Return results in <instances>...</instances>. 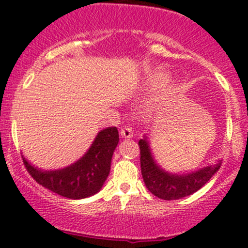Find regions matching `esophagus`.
<instances>
[{"label":"esophagus","instance_id":"obj_1","mask_svg":"<svg viewBox=\"0 0 248 248\" xmlns=\"http://www.w3.org/2000/svg\"><path fill=\"white\" fill-rule=\"evenodd\" d=\"M120 133H121V137H124V138H126V139L133 138V131H132V128L129 126L122 127L121 131H120Z\"/></svg>","mask_w":248,"mask_h":248}]
</instances>
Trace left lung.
Segmentation results:
<instances>
[{"instance_id":"left-lung-1","label":"left lung","mask_w":248,"mask_h":248,"mask_svg":"<svg viewBox=\"0 0 248 248\" xmlns=\"http://www.w3.org/2000/svg\"><path fill=\"white\" fill-rule=\"evenodd\" d=\"M138 145L140 147L141 175L146 188L154 196L164 201H176L191 196L201 189L221 167V161H218L217 164L205 167L201 170L189 174H170L157 166L146 139H140Z\"/></svg>"}]
</instances>
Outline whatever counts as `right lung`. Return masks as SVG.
Listing matches in <instances>:
<instances>
[{
  "mask_svg": "<svg viewBox=\"0 0 248 248\" xmlns=\"http://www.w3.org/2000/svg\"><path fill=\"white\" fill-rule=\"evenodd\" d=\"M119 144L116 127L97 134L89 151L72 166L60 170H39L22 157L29 174L46 188L69 199H82L101 191L110 171L112 154Z\"/></svg>",
  "mask_w": 248,
  "mask_h": 248,
  "instance_id": "1",
  "label": "right lung"
}]
</instances>
